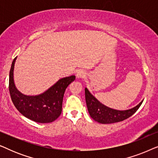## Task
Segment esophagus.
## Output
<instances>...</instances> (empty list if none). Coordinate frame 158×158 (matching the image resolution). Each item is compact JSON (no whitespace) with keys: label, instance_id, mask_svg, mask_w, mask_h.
<instances>
[{"label":"esophagus","instance_id":"esophagus-1","mask_svg":"<svg viewBox=\"0 0 158 158\" xmlns=\"http://www.w3.org/2000/svg\"><path fill=\"white\" fill-rule=\"evenodd\" d=\"M85 75H86V73L83 70H78L76 73V77L77 79L83 78L84 77H85Z\"/></svg>","mask_w":158,"mask_h":158}]
</instances>
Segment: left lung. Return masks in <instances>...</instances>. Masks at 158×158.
<instances>
[{
    "instance_id": "obj_1",
    "label": "left lung",
    "mask_w": 158,
    "mask_h": 158,
    "mask_svg": "<svg viewBox=\"0 0 158 158\" xmlns=\"http://www.w3.org/2000/svg\"><path fill=\"white\" fill-rule=\"evenodd\" d=\"M85 101L88 111L93 119L101 124H112L124 121L132 116L137 111L143 101L131 109L119 111L106 106L97 100L89 92L87 88H85Z\"/></svg>"
}]
</instances>
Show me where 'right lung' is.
I'll return each mask as SVG.
<instances>
[{
    "label": "right lung",
    "mask_w": 158,
    "mask_h": 158,
    "mask_svg": "<svg viewBox=\"0 0 158 158\" xmlns=\"http://www.w3.org/2000/svg\"><path fill=\"white\" fill-rule=\"evenodd\" d=\"M16 57L13 60L9 73V92L15 107L23 116L34 122L42 124L54 122L62 113L64 91L75 81V76L60 79L42 94L27 96L19 91L14 83V70Z\"/></svg>",
    "instance_id": "1"
}]
</instances>
